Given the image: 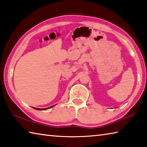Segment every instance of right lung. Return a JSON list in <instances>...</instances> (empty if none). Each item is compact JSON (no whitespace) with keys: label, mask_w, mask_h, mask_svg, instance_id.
Returning <instances> with one entry per match:
<instances>
[{"label":"right lung","mask_w":147,"mask_h":147,"mask_svg":"<svg viewBox=\"0 0 147 147\" xmlns=\"http://www.w3.org/2000/svg\"><path fill=\"white\" fill-rule=\"evenodd\" d=\"M53 106H51V107H49V108H43V109H40V108H34V109H38V110H45V109H49V108H52V107H53Z\"/></svg>","instance_id":"right-lung-1"}]
</instances>
